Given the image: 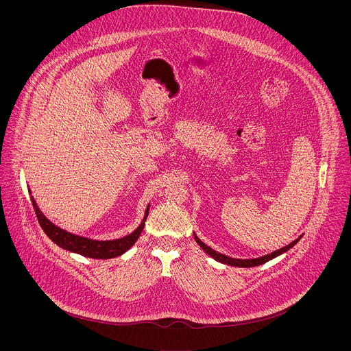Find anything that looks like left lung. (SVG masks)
I'll list each match as a JSON object with an SVG mask.
<instances>
[{"label": "left lung", "instance_id": "8db88e82", "mask_svg": "<svg viewBox=\"0 0 351 351\" xmlns=\"http://www.w3.org/2000/svg\"><path fill=\"white\" fill-rule=\"evenodd\" d=\"M193 236H194L195 243L203 248V252H206V253H207L210 257H213L215 261H218V263H221V264H225V265H230V267H239V268H252V267H258V265H261V264H265V263H268V261H271V260H274V258L282 256L283 253L289 252V250H290L291 247H294V245L300 241V239L303 237V234L298 236V237H297L295 240H293L290 244H287V245H285V247L276 250V252H274V253H271V254H267V256H263V257H258V258L241 260V258L228 257V256H225V254H222V253L215 252V250H213L210 245H207L206 243H203L202 240H199L194 232H193Z\"/></svg>", "mask_w": 351, "mask_h": 351}]
</instances>
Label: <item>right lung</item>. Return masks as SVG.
I'll return each mask as SVG.
<instances>
[{
  "label": "right lung",
  "mask_w": 351,
  "mask_h": 351,
  "mask_svg": "<svg viewBox=\"0 0 351 351\" xmlns=\"http://www.w3.org/2000/svg\"><path fill=\"white\" fill-rule=\"evenodd\" d=\"M30 193V198H32V204L34 207L37 219L40 222V226L43 228V230L45 232V234L51 239L57 245H60L61 248L66 250V252L71 253H76L80 254L83 257H88V258H95V260H108V258H115L122 256L123 253H126L128 250L137 241L140 233L144 229L145 225V219L148 217V210H149V204L147 206L145 211H144V217L140 222V225L128 236L119 237V239H112V240H95V239H90V237H84L80 234H75L71 233L60 226H57L54 222L49 221L38 208L34 197L32 195V190L29 189Z\"/></svg>",
  "instance_id": "obj_1"
}]
</instances>
